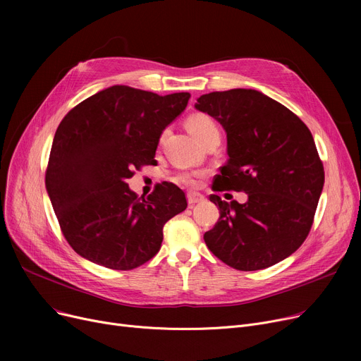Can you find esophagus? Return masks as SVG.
<instances>
[{
    "instance_id": "1",
    "label": "esophagus",
    "mask_w": 361,
    "mask_h": 361,
    "mask_svg": "<svg viewBox=\"0 0 361 361\" xmlns=\"http://www.w3.org/2000/svg\"><path fill=\"white\" fill-rule=\"evenodd\" d=\"M187 200H188V204H196V203L203 202L204 196L200 193H196V192H190V193H187Z\"/></svg>"
}]
</instances>
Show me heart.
Masks as SVG:
<instances>
[{"label":"heart","instance_id":"obj_1","mask_svg":"<svg viewBox=\"0 0 361 361\" xmlns=\"http://www.w3.org/2000/svg\"><path fill=\"white\" fill-rule=\"evenodd\" d=\"M187 127L197 137V140L202 142L203 145L212 136L219 135V128H218L216 123L211 117L203 116V114H195V116L188 117ZM196 178H197V174H195V173H183L178 176L177 180L183 184L193 185V184H196Z\"/></svg>","mask_w":361,"mask_h":361}]
</instances>
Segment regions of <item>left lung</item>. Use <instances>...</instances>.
<instances>
[{
  "mask_svg": "<svg viewBox=\"0 0 361 361\" xmlns=\"http://www.w3.org/2000/svg\"><path fill=\"white\" fill-rule=\"evenodd\" d=\"M196 109L226 133L230 159L216 190L247 193L245 203L209 199L219 219L203 238L209 250L238 271H259L291 256L312 228L325 171L313 136L287 106L255 89L211 92Z\"/></svg>",
  "mask_w": 361,
  "mask_h": 361,
  "instance_id": "obj_1",
  "label": "left lung"
}]
</instances>
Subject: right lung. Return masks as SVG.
<instances>
[{"instance_id": "right-lung-1", "label": "right lung", "mask_w": 361, "mask_h": 361, "mask_svg": "<svg viewBox=\"0 0 361 361\" xmlns=\"http://www.w3.org/2000/svg\"><path fill=\"white\" fill-rule=\"evenodd\" d=\"M190 93L161 97L116 85L74 106L55 131L45 176L61 231L82 257L130 271L154 257L168 219L187 207L184 192L159 184L146 199L130 190L133 169L154 165L162 131Z\"/></svg>"}]
</instances>
